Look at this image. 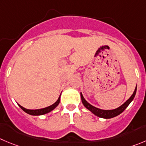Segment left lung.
I'll list each match as a JSON object with an SVG mask.
<instances>
[{"label": "left lung", "instance_id": "obj_1", "mask_svg": "<svg viewBox=\"0 0 146 146\" xmlns=\"http://www.w3.org/2000/svg\"><path fill=\"white\" fill-rule=\"evenodd\" d=\"M136 91H137V85H136L135 88V91L133 92V94H132V96L129 98L126 102L124 103L123 104L120 106V107H117L116 109H114V110H102V109H99L97 107H94L93 105L90 104L85 99H84V96H83L82 93H81V101H82L83 104L84 105V107L86 109H88L90 111H92L94 114H95L96 116L99 117L101 118H104V119H110V118H113L114 117L117 116L119 114H120L127 107H128L129 104L131 103L132 101L133 100V99L135 98V96Z\"/></svg>", "mask_w": 146, "mask_h": 146}]
</instances>
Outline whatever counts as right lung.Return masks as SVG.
<instances>
[{
	"instance_id": "add662e5",
	"label": "right lung",
	"mask_w": 146,
	"mask_h": 146,
	"mask_svg": "<svg viewBox=\"0 0 146 146\" xmlns=\"http://www.w3.org/2000/svg\"><path fill=\"white\" fill-rule=\"evenodd\" d=\"M61 95V94H60ZM60 95L59 98L58 99V100L54 102V104H52L51 106H49V107H45V108L43 109H39V110H27V109L24 108L22 106H21L20 104H18V105L19 106L20 108L23 110V111H25L27 114H30V115H34V116H38V115H42V114H45L47 113L50 112L51 111H52L53 110L56 108L58 106L60 103Z\"/></svg>"
}]
</instances>
